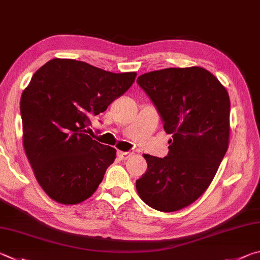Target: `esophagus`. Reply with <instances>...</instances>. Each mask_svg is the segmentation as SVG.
Here are the masks:
<instances>
[{
	"mask_svg": "<svg viewBox=\"0 0 260 260\" xmlns=\"http://www.w3.org/2000/svg\"><path fill=\"white\" fill-rule=\"evenodd\" d=\"M117 155L119 157L120 160H126V159H128L131 157L132 152H129V151H128V152H126V151H125V152H124V151H118Z\"/></svg>",
	"mask_w": 260,
	"mask_h": 260,
	"instance_id": "34e87169",
	"label": "esophagus"
}]
</instances>
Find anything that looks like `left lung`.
Instances as JSON below:
<instances>
[{
	"instance_id": "8db88e82",
	"label": "left lung",
	"mask_w": 260,
	"mask_h": 260,
	"mask_svg": "<svg viewBox=\"0 0 260 260\" xmlns=\"http://www.w3.org/2000/svg\"><path fill=\"white\" fill-rule=\"evenodd\" d=\"M136 82L173 138L166 157L144 154L148 169L136 181V190L151 208L176 211L207 190L228 151L229 93L200 67L155 70Z\"/></svg>"
}]
</instances>
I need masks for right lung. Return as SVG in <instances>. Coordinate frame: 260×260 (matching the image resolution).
Listing matches in <instances>:
<instances>
[{
	"label": "right lung",
	"mask_w": 260,
	"mask_h": 260,
	"mask_svg": "<svg viewBox=\"0 0 260 260\" xmlns=\"http://www.w3.org/2000/svg\"><path fill=\"white\" fill-rule=\"evenodd\" d=\"M135 77L72 59H52L32 75L20 99L23 148L51 199L76 205L96 191L116 149L85 134L89 118L106 111Z\"/></svg>",
	"instance_id": "right-lung-1"
}]
</instances>
